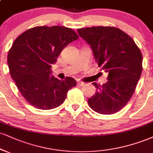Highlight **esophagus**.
Segmentation results:
<instances>
[{
    "label": "esophagus",
    "instance_id": "34e87169",
    "mask_svg": "<svg viewBox=\"0 0 153 153\" xmlns=\"http://www.w3.org/2000/svg\"><path fill=\"white\" fill-rule=\"evenodd\" d=\"M78 85H80V86H83L84 85H85V82H81V81L78 82Z\"/></svg>",
    "mask_w": 153,
    "mask_h": 153
}]
</instances>
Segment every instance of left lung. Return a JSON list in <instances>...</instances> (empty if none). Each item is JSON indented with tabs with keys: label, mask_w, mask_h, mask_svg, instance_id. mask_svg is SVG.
<instances>
[{
	"label": "left lung",
	"mask_w": 153,
	"mask_h": 153,
	"mask_svg": "<svg viewBox=\"0 0 153 153\" xmlns=\"http://www.w3.org/2000/svg\"><path fill=\"white\" fill-rule=\"evenodd\" d=\"M93 51L97 65L108 73V81L98 85L88 104L96 113L110 115L123 109L135 92L142 73L143 56L131 37L115 27L78 29Z\"/></svg>",
	"instance_id": "8db88e82"
}]
</instances>
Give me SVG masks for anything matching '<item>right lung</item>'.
I'll use <instances>...</instances> for the list:
<instances>
[{"label":"right lung","instance_id":"right-lung-1","mask_svg":"<svg viewBox=\"0 0 153 153\" xmlns=\"http://www.w3.org/2000/svg\"><path fill=\"white\" fill-rule=\"evenodd\" d=\"M78 36L63 26H37L15 40L8 51V64L13 80L29 104L40 110H51L64 102L74 78L60 80L53 77V64L61 51Z\"/></svg>","mask_w":153,"mask_h":153}]
</instances>
